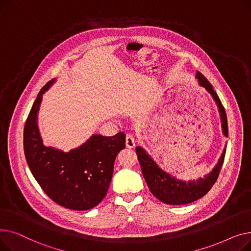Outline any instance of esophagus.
I'll return each instance as SVG.
<instances>
[{"mask_svg":"<svg viewBox=\"0 0 251 251\" xmlns=\"http://www.w3.org/2000/svg\"><path fill=\"white\" fill-rule=\"evenodd\" d=\"M126 147L129 149H133L135 147V139L132 134L126 135Z\"/></svg>","mask_w":251,"mask_h":251,"instance_id":"obj_1","label":"esophagus"}]
</instances>
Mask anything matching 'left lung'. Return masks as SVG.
I'll use <instances>...</instances> for the list:
<instances>
[{"label":"left lung","mask_w":251,"mask_h":251,"mask_svg":"<svg viewBox=\"0 0 251 251\" xmlns=\"http://www.w3.org/2000/svg\"><path fill=\"white\" fill-rule=\"evenodd\" d=\"M196 78L199 79L200 85L204 87L217 102L221 116L223 133L228 137L227 115L217 92L214 90L213 85L208 82L207 79L201 72L197 71ZM136 153L144 180L147 181L151 192L162 202L176 205L193 202L200 200L201 197L205 195L210 190L219 177L224 159H225L226 149L224 150L219 163L213 169L212 172L205 175L204 178L191 180L188 182L178 180L172 175L166 173L164 170L155 164V162L141 147L136 148Z\"/></svg>","instance_id":"left-lung-1"}]
</instances>
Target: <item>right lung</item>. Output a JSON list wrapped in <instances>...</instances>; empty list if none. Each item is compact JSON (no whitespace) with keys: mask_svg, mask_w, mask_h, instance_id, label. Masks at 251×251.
<instances>
[{"mask_svg":"<svg viewBox=\"0 0 251 251\" xmlns=\"http://www.w3.org/2000/svg\"><path fill=\"white\" fill-rule=\"evenodd\" d=\"M54 82L51 79L39 91L25 122L24 154L33 177L51 201L66 208L86 210L98 205L107 194L115 159L125 149V134H95L69 152L45 147L37 114L43 95Z\"/></svg>","mask_w":251,"mask_h":251,"instance_id":"1","label":"right lung"}]
</instances>
